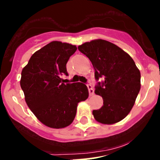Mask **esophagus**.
<instances>
[{
	"label": "esophagus",
	"mask_w": 160,
	"mask_h": 160,
	"mask_svg": "<svg viewBox=\"0 0 160 160\" xmlns=\"http://www.w3.org/2000/svg\"><path fill=\"white\" fill-rule=\"evenodd\" d=\"M87 86H88V91H89V94L90 95H93L94 93V89H93L92 85L91 84V83H90V82H88V84H87Z\"/></svg>",
	"instance_id": "1"
}]
</instances>
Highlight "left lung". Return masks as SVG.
Instances as JSON below:
<instances>
[{
	"mask_svg": "<svg viewBox=\"0 0 160 160\" xmlns=\"http://www.w3.org/2000/svg\"><path fill=\"white\" fill-rule=\"evenodd\" d=\"M90 59L98 82L94 93L102 96L103 105L93 110L94 119L113 124L124 119L133 108L141 89V73L133 58L120 48L105 40H94L78 47Z\"/></svg>",
	"mask_w": 160,
	"mask_h": 160,
	"instance_id": "left-lung-1",
	"label": "left lung"
}]
</instances>
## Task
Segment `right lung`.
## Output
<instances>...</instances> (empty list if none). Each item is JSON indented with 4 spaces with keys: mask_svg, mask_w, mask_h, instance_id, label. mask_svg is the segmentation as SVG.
<instances>
[{
    "mask_svg": "<svg viewBox=\"0 0 160 160\" xmlns=\"http://www.w3.org/2000/svg\"><path fill=\"white\" fill-rule=\"evenodd\" d=\"M77 48L52 41L36 52L22 69L20 85L26 104L36 117L47 127L64 128L73 121L77 105L89 93L83 83H66V63Z\"/></svg>",
    "mask_w": 160,
    "mask_h": 160,
    "instance_id": "1",
    "label": "right lung"
}]
</instances>
